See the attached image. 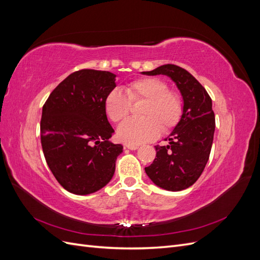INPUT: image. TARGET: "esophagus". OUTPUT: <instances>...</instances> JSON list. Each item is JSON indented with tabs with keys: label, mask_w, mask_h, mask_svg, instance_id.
Instances as JSON below:
<instances>
[{
	"label": "esophagus",
	"mask_w": 260,
	"mask_h": 260,
	"mask_svg": "<svg viewBox=\"0 0 260 260\" xmlns=\"http://www.w3.org/2000/svg\"><path fill=\"white\" fill-rule=\"evenodd\" d=\"M124 148H128V149H131V151H136V149L139 148V145H125Z\"/></svg>",
	"instance_id": "1"
}]
</instances>
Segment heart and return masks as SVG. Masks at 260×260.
I'll return each instance as SVG.
<instances>
[{
  "mask_svg": "<svg viewBox=\"0 0 260 260\" xmlns=\"http://www.w3.org/2000/svg\"><path fill=\"white\" fill-rule=\"evenodd\" d=\"M124 92L113 89L107 93L104 109L114 122L123 120L130 113L131 103L144 102L141 119H128L117 129V137L129 145H139L156 139L159 131L174 129L182 116V101L179 94L168 90V84L159 78H140L124 86Z\"/></svg>",
  "mask_w": 260,
  "mask_h": 260,
  "instance_id": "heart-1",
  "label": "heart"
}]
</instances>
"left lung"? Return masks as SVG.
Instances as JSON below:
<instances>
[{"mask_svg":"<svg viewBox=\"0 0 260 260\" xmlns=\"http://www.w3.org/2000/svg\"><path fill=\"white\" fill-rule=\"evenodd\" d=\"M142 74L168 76L182 96V116L165 139L169 144L156 145V158L145 168L157 186L172 192L182 191L196 182L209 158L216 124L211 99L187 70L177 65H162Z\"/></svg>","mask_w":260,"mask_h":260,"instance_id":"left-lung-1","label":"left lung"}]
</instances>
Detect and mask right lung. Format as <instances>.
<instances>
[{"instance_id":"right-lung-1","label":"right lung","mask_w":260,"mask_h":260,"mask_svg":"<svg viewBox=\"0 0 260 260\" xmlns=\"http://www.w3.org/2000/svg\"><path fill=\"white\" fill-rule=\"evenodd\" d=\"M116 75L82 69L65 78L42 108L41 144L45 160L68 192L88 195L104 187L115 174L121 144L107 120L104 101L116 88Z\"/></svg>"}]
</instances>
